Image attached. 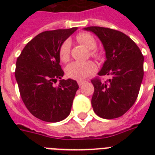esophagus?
Instances as JSON below:
<instances>
[{"mask_svg":"<svg viewBox=\"0 0 155 155\" xmlns=\"http://www.w3.org/2000/svg\"><path fill=\"white\" fill-rule=\"evenodd\" d=\"M77 83H78V84H79V86L80 87V86H82V85L84 84L85 81H84V80H78Z\"/></svg>","mask_w":155,"mask_h":155,"instance_id":"1","label":"esophagus"}]
</instances>
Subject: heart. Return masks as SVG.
Here are the masks:
<instances>
[{
    "instance_id": "heart-1",
    "label": "heart",
    "mask_w": 155,
    "mask_h": 155,
    "mask_svg": "<svg viewBox=\"0 0 155 155\" xmlns=\"http://www.w3.org/2000/svg\"><path fill=\"white\" fill-rule=\"evenodd\" d=\"M76 39L80 43L91 50L90 53L92 57L97 58H101V53L95 49L97 47V41L92 35L87 32H81L76 35ZM70 52L71 42L69 40H65L61 45L58 51V56L60 60L63 63H67L70 58ZM96 70L97 66L92 61L73 62L67 67L66 74L69 78L81 80L88 77L92 73H94Z\"/></svg>"
}]
</instances>
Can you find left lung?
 I'll return each mask as SVG.
<instances>
[{"instance_id": "obj_1", "label": "left lung", "mask_w": 155, "mask_h": 155, "mask_svg": "<svg viewBox=\"0 0 155 155\" xmlns=\"http://www.w3.org/2000/svg\"><path fill=\"white\" fill-rule=\"evenodd\" d=\"M98 36L106 54V61L98 75H108L91 80L94 86L92 105L95 113L104 119L121 117L135 103L144 71V57L137 44L124 33L110 28H84Z\"/></svg>"}]
</instances>
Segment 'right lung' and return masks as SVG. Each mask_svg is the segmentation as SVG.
<instances>
[{
	"instance_id": "add662e5",
	"label": "right lung",
	"mask_w": 155,
	"mask_h": 155,
	"mask_svg": "<svg viewBox=\"0 0 155 155\" xmlns=\"http://www.w3.org/2000/svg\"><path fill=\"white\" fill-rule=\"evenodd\" d=\"M77 30L40 33L24 47L16 63L15 77L23 103L35 117L47 122L64 120L71 113L79 85L71 79L61 80V45ZM61 79L57 86L54 83Z\"/></svg>"
}]
</instances>
